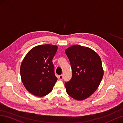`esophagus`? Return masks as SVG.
Instances as JSON below:
<instances>
[{
  "mask_svg": "<svg viewBox=\"0 0 123 123\" xmlns=\"http://www.w3.org/2000/svg\"><path fill=\"white\" fill-rule=\"evenodd\" d=\"M59 79H60V80H62V79H63V75H60V76H59Z\"/></svg>",
  "mask_w": 123,
  "mask_h": 123,
  "instance_id": "1",
  "label": "esophagus"
}]
</instances>
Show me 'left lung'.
<instances>
[{"instance_id": "left-lung-1", "label": "left lung", "mask_w": 123, "mask_h": 123, "mask_svg": "<svg viewBox=\"0 0 123 123\" xmlns=\"http://www.w3.org/2000/svg\"><path fill=\"white\" fill-rule=\"evenodd\" d=\"M72 69V78L65 82L66 92L73 98L83 100L95 92L104 76L99 55L89 47L75 45L65 50Z\"/></svg>"}]
</instances>
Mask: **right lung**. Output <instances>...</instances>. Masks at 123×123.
<instances>
[{
  "instance_id": "1",
  "label": "right lung",
  "mask_w": 123,
  "mask_h": 123,
  "mask_svg": "<svg viewBox=\"0 0 123 123\" xmlns=\"http://www.w3.org/2000/svg\"><path fill=\"white\" fill-rule=\"evenodd\" d=\"M57 45L45 44L32 48L21 63L20 73L25 87L33 95L43 97L51 92L57 80L52 59Z\"/></svg>"
}]
</instances>
